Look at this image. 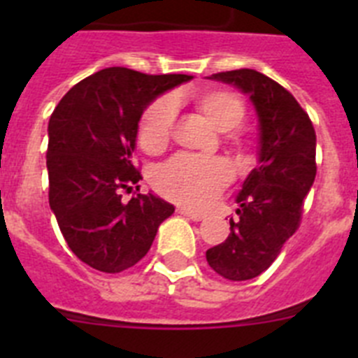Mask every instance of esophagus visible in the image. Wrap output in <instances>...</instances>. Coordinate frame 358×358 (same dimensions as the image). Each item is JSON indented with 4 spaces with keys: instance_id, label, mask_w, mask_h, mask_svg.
<instances>
[{
    "instance_id": "obj_1",
    "label": "esophagus",
    "mask_w": 358,
    "mask_h": 358,
    "mask_svg": "<svg viewBox=\"0 0 358 358\" xmlns=\"http://www.w3.org/2000/svg\"><path fill=\"white\" fill-rule=\"evenodd\" d=\"M177 211H179L181 215H185V217L195 220V222H201L202 218H204V215H202V213H199V211H192V210H188V208H179Z\"/></svg>"
}]
</instances>
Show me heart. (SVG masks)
<instances>
[{"instance_id":"heart-1","label":"heart","mask_w":358,"mask_h":358,"mask_svg":"<svg viewBox=\"0 0 358 358\" xmlns=\"http://www.w3.org/2000/svg\"><path fill=\"white\" fill-rule=\"evenodd\" d=\"M217 131L231 132L238 129L245 116V107L236 94L229 91H208L197 100ZM177 103L173 96H161L145 110L138 131V141L147 152H159L166 147L176 125ZM233 179V170L224 159L179 154L157 166L152 182L164 197L186 208L202 210L217 201Z\"/></svg>"}]
</instances>
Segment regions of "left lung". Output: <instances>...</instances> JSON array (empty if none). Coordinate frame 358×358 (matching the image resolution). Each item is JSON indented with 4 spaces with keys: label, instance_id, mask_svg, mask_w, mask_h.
Here are the masks:
<instances>
[{
    "label": "left lung",
    "instance_id": "left-lung-1",
    "mask_svg": "<svg viewBox=\"0 0 358 358\" xmlns=\"http://www.w3.org/2000/svg\"><path fill=\"white\" fill-rule=\"evenodd\" d=\"M210 78L238 87L258 115V166L236 195L238 218L229 220V236L206 251L215 273L245 281L267 271L299 227L317 172L315 131L296 98L264 73L235 69Z\"/></svg>",
    "mask_w": 358,
    "mask_h": 358
}]
</instances>
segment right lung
I'll return each instance as SVG.
<instances>
[{
    "mask_svg": "<svg viewBox=\"0 0 358 358\" xmlns=\"http://www.w3.org/2000/svg\"><path fill=\"white\" fill-rule=\"evenodd\" d=\"M192 78L106 68L73 85L50 116V208L90 267L115 274L138 264L176 210L154 194L123 202L122 189L141 179L134 148L143 110Z\"/></svg>",
    "mask_w": 358,
    "mask_h": 358,
    "instance_id": "add662e5",
    "label": "right lung"
}]
</instances>
